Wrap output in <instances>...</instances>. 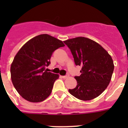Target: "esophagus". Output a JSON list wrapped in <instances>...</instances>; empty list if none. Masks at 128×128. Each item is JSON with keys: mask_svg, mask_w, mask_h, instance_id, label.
Wrapping results in <instances>:
<instances>
[{"mask_svg": "<svg viewBox=\"0 0 128 128\" xmlns=\"http://www.w3.org/2000/svg\"><path fill=\"white\" fill-rule=\"evenodd\" d=\"M61 77H62V78H63V79H66V78H67L68 77V76H61Z\"/></svg>", "mask_w": 128, "mask_h": 128, "instance_id": "34e87169", "label": "esophagus"}]
</instances>
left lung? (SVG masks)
<instances>
[{
	"instance_id": "8db88e82",
	"label": "left lung",
	"mask_w": 128,
	"mask_h": 128,
	"mask_svg": "<svg viewBox=\"0 0 128 128\" xmlns=\"http://www.w3.org/2000/svg\"><path fill=\"white\" fill-rule=\"evenodd\" d=\"M70 49L74 62L81 66V73L76 76L77 86L69 89L70 94L82 100H90L106 90L114 70V61L98 43L85 37H77L64 41Z\"/></svg>"
}]
</instances>
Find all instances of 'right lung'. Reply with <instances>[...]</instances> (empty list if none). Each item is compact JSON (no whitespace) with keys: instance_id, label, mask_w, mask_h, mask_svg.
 I'll return each instance as SVG.
<instances>
[{"instance_id":"obj_1","label":"right lung","mask_w":128,"mask_h":128,"mask_svg":"<svg viewBox=\"0 0 128 128\" xmlns=\"http://www.w3.org/2000/svg\"><path fill=\"white\" fill-rule=\"evenodd\" d=\"M62 40L43 34L29 40L20 48L11 65V78L18 93L31 102L44 101L51 94L58 74L46 70L52 52L64 47Z\"/></svg>"}]
</instances>
